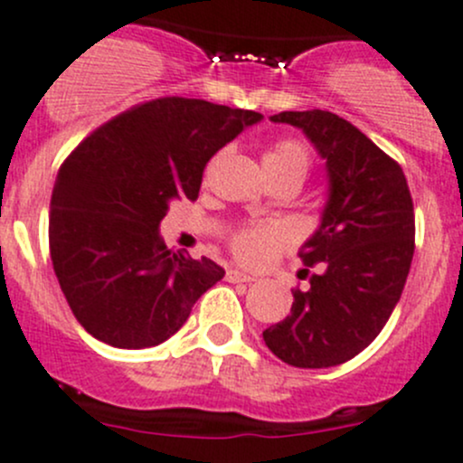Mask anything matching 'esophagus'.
<instances>
[{
  "instance_id": "esophagus-1",
  "label": "esophagus",
  "mask_w": 463,
  "mask_h": 463,
  "mask_svg": "<svg viewBox=\"0 0 463 463\" xmlns=\"http://www.w3.org/2000/svg\"><path fill=\"white\" fill-rule=\"evenodd\" d=\"M255 275H249V273H241V270H237V269H228L226 270V282H255Z\"/></svg>"
}]
</instances>
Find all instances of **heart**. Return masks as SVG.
Instances as JSON below:
<instances>
[{
    "label": "heart",
    "mask_w": 463,
    "mask_h": 463,
    "mask_svg": "<svg viewBox=\"0 0 463 463\" xmlns=\"http://www.w3.org/2000/svg\"><path fill=\"white\" fill-rule=\"evenodd\" d=\"M261 163L264 172L287 170L305 179L309 170V152L296 138H279L266 149ZM228 244L237 260L249 266H260L287 249L288 235L279 226H244L232 232Z\"/></svg>",
    "instance_id": "1"
}]
</instances>
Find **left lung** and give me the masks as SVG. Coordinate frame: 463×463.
Instances as JSON below:
<instances>
[{
  "label": "left lung",
  "instance_id": "1",
  "mask_svg": "<svg viewBox=\"0 0 463 463\" xmlns=\"http://www.w3.org/2000/svg\"><path fill=\"white\" fill-rule=\"evenodd\" d=\"M326 161L329 199L305 241L318 266L309 291H293L291 316L264 331L279 361L305 370L352 361L390 320L414 255V205L403 170L349 120L331 111H282Z\"/></svg>",
  "mask_w": 463,
  "mask_h": 463
}]
</instances>
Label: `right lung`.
<instances>
[{
  "label": "right lung",
  "mask_w": 463,
  "mask_h": 463,
  "mask_svg": "<svg viewBox=\"0 0 463 463\" xmlns=\"http://www.w3.org/2000/svg\"><path fill=\"white\" fill-rule=\"evenodd\" d=\"M261 114L197 98H156L93 129L51 194L55 278L82 326L120 349L161 345L223 278L213 260L158 235L172 199L199 197L205 163Z\"/></svg>",
  "instance_id": "right-lung-1"
}]
</instances>
